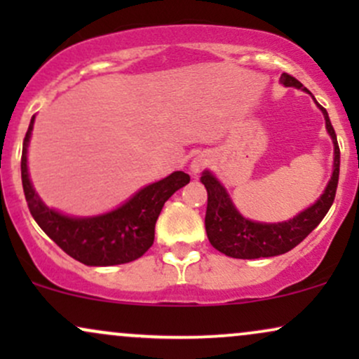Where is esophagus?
I'll list each match as a JSON object with an SVG mask.
<instances>
[{"instance_id":"esophagus-1","label":"esophagus","mask_w":359,"mask_h":359,"mask_svg":"<svg viewBox=\"0 0 359 359\" xmlns=\"http://www.w3.org/2000/svg\"><path fill=\"white\" fill-rule=\"evenodd\" d=\"M208 165H209L208 155H204V154L196 155V156H194L192 162H191V170H192V174H197V172H201V170H203V168H205Z\"/></svg>"}]
</instances>
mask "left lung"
Returning <instances> with one entry per match:
<instances>
[{
  "mask_svg": "<svg viewBox=\"0 0 359 359\" xmlns=\"http://www.w3.org/2000/svg\"><path fill=\"white\" fill-rule=\"evenodd\" d=\"M280 82L288 88L294 86L297 89H304V86L287 72L280 76ZM317 106L324 113L325 128L334 143V172H332L331 180L319 201L304 212H300L299 216H295L294 219L278 222V224H263V222L245 219L234 209L231 199L222 189V185L209 172H204L201 177L205 191H208V209H205L204 219L205 233H208L209 241L214 248L224 253L226 257L255 259L287 253L295 248L300 241L306 240L331 209L336 197L337 180H339V145H337L336 131L327 116V111L320 104Z\"/></svg>",
  "mask_w": 359,
  "mask_h": 359,
  "instance_id": "1",
  "label": "left lung"
}]
</instances>
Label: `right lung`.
<instances>
[{
  "label": "right lung",
  "mask_w": 359,
  "mask_h": 359,
  "mask_svg": "<svg viewBox=\"0 0 359 359\" xmlns=\"http://www.w3.org/2000/svg\"><path fill=\"white\" fill-rule=\"evenodd\" d=\"M34 118L23 140L22 184L28 209L50 240L69 257L89 266H111L133 262L154 245L155 222L165 201L191 177L174 172L163 180L147 185L116 211L96 217H69L52 211L39 199L27 170V147Z\"/></svg>",
  "instance_id": "right-lung-1"
}]
</instances>
